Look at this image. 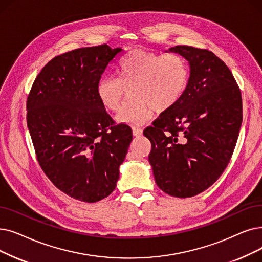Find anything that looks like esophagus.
Returning <instances> with one entry per match:
<instances>
[{
    "instance_id": "obj_1",
    "label": "esophagus",
    "mask_w": 262,
    "mask_h": 262,
    "mask_svg": "<svg viewBox=\"0 0 262 262\" xmlns=\"http://www.w3.org/2000/svg\"><path fill=\"white\" fill-rule=\"evenodd\" d=\"M133 135L135 136V137H139V136L142 135V129L138 128V127H134L133 128Z\"/></svg>"
}]
</instances>
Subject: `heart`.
Wrapping results in <instances>:
<instances>
[{"instance_id": "b5f03b06", "label": "heart", "mask_w": 262, "mask_h": 262, "mask_svg": "<svg viewBox=\"0 0 262 262\" xmlns=\"http://www.w3.org/2000/svg\"><path fill=\"white\" fill-rule=\"evenodd\" d=\"M117 78L104 77L96 85V95L103 107L120 110L129 91L130 100L117 117L123 124L140 125L153 113L172 109L184 95L188 84V67L179 54H162L145 49H133L116 67Z\"/></svg>"}]
</instances>
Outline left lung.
<instances>
[{
  "instance_id": "obj_1",
  "label": "left lung",
  "mask_w": 262,
  "mask_h": 262,
  "mask_svg": "<svg viewBox=\"0 0 262 262\" xmlns=\"http://www.w3.org/2000/svg\"><path fill=\"white\" fill-rule=\"evenodd\" d=\"M169 51L189 63L179 103L143 132L151 141L149 162L157 186L186 198L213 185L228 166L240 133L241 91L227 65L207 49L176 46Z\"/></svg>"
}]
</instances>
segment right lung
I'll use <instances>...</instances> for the list:
<instances>
[{"instance_id": "right-lung-1", "label": "right lung", "mask_w": 262, "mask_h": 262, "mask_svg": "<svg viewBox=\"0 0 262 262\" xmlns=\"http://www.w3.org/2000/svg\"><path fill=\"white\" fill-rule=\"evenodd\" d=\"M121 51L100 45L55 56L28 96V128L42 171L80 201L96 202L115 190L133 140L128 125H115L96 95L101 75Z\"/></svg>"}]
</instances>
